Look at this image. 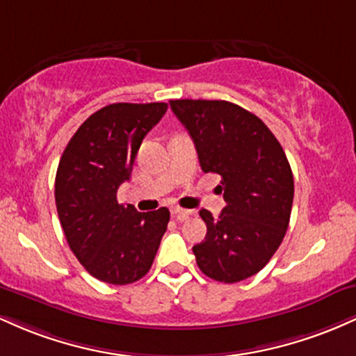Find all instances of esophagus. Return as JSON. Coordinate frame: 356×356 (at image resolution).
I'll use <instances>...</instances> for the list:
<instances>
[{
	"label": "esophagus",
	"mask_w": 356,
	"mask_h": 356,
	"mask_svg": "<svg viewBox=\"0 0 356 356\" xmlns=\"http://www.w3.org/2000/svg\"><path fill=\"white\" fill-rule=\"evenodd\" d=\"M170 212H172V216L177 220H186L187 218H189L191 216V211H187V209H182V207H177V206H174V207H170Z\"/></svg>",
	"instance_id": "obj_1"
}]
</instances>
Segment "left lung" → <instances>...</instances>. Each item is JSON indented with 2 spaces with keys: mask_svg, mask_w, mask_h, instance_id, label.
<instances>
[{
  "mask_svg": "<svg viewBox=\"0 0 356 356\" xmlns=\"http://www.w3.org/2000/svg\"><path fill=\"white\" fill-rule=\"evenodd\" d=\"M194 140L204 172L222 177L226 207L219 218L201 209L207 226L192 248L211 280L238 283L268 264L291 216L295 181L277 138L261 118L226 100H170Z\"/></svg>",
  "mask_w": 356,
  "mask_h": 356,
  "instance_id": "obj_1",
  "label": "left lung"
}]
</instances>
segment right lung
I'll return each instance as SVG.
<instances>
[{
	"instance_id": "right-lung-1",
	"label": "right lung",
	"mask_w": 356,
	"mask_h": 356,
	"mask_svg": "<svg viewBox=\"0 0 356 356\" xmlns=\"http://www.w3.org/2000/svg\"><path fill=\"white\" fill-rule=\"evenodd\" d=\"M165 112L162 102L107 105L79 127L60 159L55 202L65 238L81 266L104 283L144 277L167 229V207L138 212L117 201L138 147Z\"/></svg>"
}]
</instances>
